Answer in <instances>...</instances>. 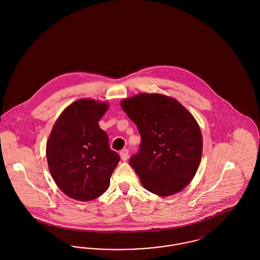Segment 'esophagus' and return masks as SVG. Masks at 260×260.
Listing matches in <instances>:
<instances>
[{"mask_svg":"<svg viewBox=\"0 0 260 260\" xmlns=\"http://www.w3.org/2000/svg\"><path fill=\"white\" fill-rule=\"evenodd\" d=\"M120 156L122 158L123 161H126L127 157H128V149L124 148L120 152Z\"/></svg>","mask_w":260,"mask_h":260,"instance_id":"esophagus-1","label":"esophagus"}]
</instances>
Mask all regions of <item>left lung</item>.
Listing matches in <instances>:
<instances>
[{
  "mask_svg": "<svg viewBox=\"0 0 260 260\" xmlns=\"http://www.w3.org/2000/svg\"><path fill=\"white\" fill-rule=\"evenodd\" d=\"M141 142L129 164L145 189L170 196L190 183L202 158L203 138L195 118L177 100L141 93L121 102Z\"/></svg>",
  "mask_w": 260,
  "mask_h": 260,
  "instance_id": "obj_1",
  "label": "left lung"
}]
</instances>
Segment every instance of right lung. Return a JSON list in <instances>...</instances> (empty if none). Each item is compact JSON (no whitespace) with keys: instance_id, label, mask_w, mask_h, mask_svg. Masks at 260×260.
Listing matches in <instances>:
<instances>
[{"instance_id":"add662e5","label":"right lung","mask_w":260,"mask_h":260,"mask_svg":"<svg viewBox=\"0 0 260 260\" xmlns=\"http://www.w3.org/2000/svg\"><path fill=\"white\" fill-rule=\"evenodd\" d=\"M108 105L79 99L69 105L52 127L47 143L50 174L64 194L79 201L102 195L120 156L109 145L99 121Z\"/></svg>"}]
</instances>
